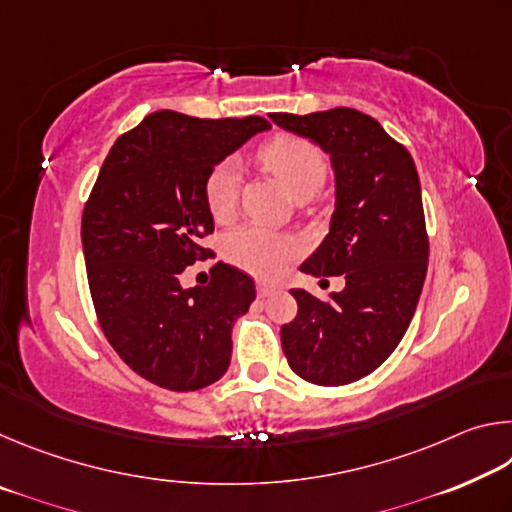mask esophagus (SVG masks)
I'll return each instance as SVG.
<instances>
[{"label":"esophagus","instance_id":"obj_1","mask_svg":"<svg viewBox=\"0 0 512 512\" xmlns=\"http://www.w3.org/2000/svg\"><path fill=\"white\" fill-rule=\"evenodd\" d=\"M273 291H277L275 284L266 282V280H257V296H259V298H266V296H271Z\"/></svg>","mask_w":512,"mask_h":512}]
</instances>
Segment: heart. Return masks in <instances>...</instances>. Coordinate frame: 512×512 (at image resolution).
Masks as SVG:
<instances>
[{
    "instance_id": "heart-1",
    "label": "heart",
    "mask_w": 512,
    "mask_h": 512,
    "mask_svg": "<svg viewBox=\"0 0 512 512\" xmlns=\"http://www.w3.org/2000/svg\"><path fill=\"white\" fill-rule=\"evenodd\" d=\"M268 169L282 180L293 198L318 192L327 176V160L316 144L296 135H277L259 151ZM241 183V164L237 158H225L214 164L205 178V203L216 221L230 219L237 205ZM300 244L291 235L264 225H244L225 241V253L235 266L248 273L271 277L296 255Z\"/></svg>"
}]
</instances>
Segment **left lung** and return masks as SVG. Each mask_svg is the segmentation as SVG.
Instances as JSON below:
<instances>
[{
	"label": "left lung",
	"instance_id": "8db88e82",
	"mask_svg": "<svg viewBox=\"0 0 512 512\" xmlns=\"http://www.w3.org/2000/svg\"><path fill=\"white\" fill-rule=\"evenodd\" d=\"M268 117L332 160L329 232L300 271L345 277L329 300L291 289L298 316L282 325L284 357L316 386L352 384L391 357L418 307L429 259L418 171L377 119L354 108Z\"/></svg>",
	"mask_w": 512,
	"mask_h": 512
}]
</instances>
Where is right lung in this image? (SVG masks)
Segmentation results:
<instances>
[{"mask_svg":"<svg viewBox=\"0 0 512 512\" xmlns=\"http://www.w3.org/2000/svg\"><path fill=\"white\" fill-rule=\"evenodd\" d=\"M264 117L198 119L160 110L119 137L85 203L81 239L99 325L128 368L169 391H198L225 375L232 325L255 300L253 277L214 264L205 287L180 273L212 250L205 178Z\"/></svg>","mask_w":512,"mask_h":512,"instance_id":"add662e5","label":"right lung"}]
</instances>
